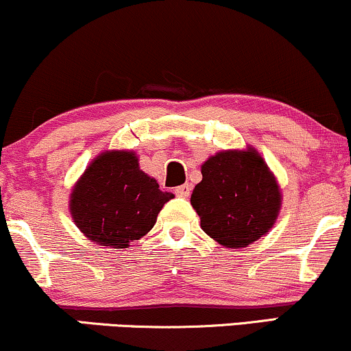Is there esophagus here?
<instances>
[{"mask_svg":"<svg viewBox=\"0 0 351 351\" xmlns=\"http://www.w3.org/2000/svg\"><path fill=\"white\" fill-rule=\"evenodd\" d=\"M175 194L180 197H188L191 194V186L189 184H181V186L175 188Z\"/></svg>","mask_w":351,"mask_h":351,"instance_id":"obj_1","label":"esophagus"}]
</instances>
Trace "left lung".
<instances>
[{
  "label": "left lung",
  "mask_w": 351,
  "mask_h": 351,
  "mask_svg": "<svg viewBox=\"0 0 351 351\" xmlns=\"http://www.w3.org/2000/svg\"><path fill=\"white\" fill-rule=\"evenodd\" d=\"M191 204L210 239L230 248L247 247L271 229L281 194L255 150L221 152L201 168Z\"/></svg>",
  "instance_id": "left-lung-1"
}]
</instances>
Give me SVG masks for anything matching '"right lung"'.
Listing matches in <instances>:
<instances>
[{"mask_svg":"<svg viewBox=\"0 0 351 351\" xmlns=\"http://www.w3.org/2000/svg\"><path fill=\"white\" fill-rule=\"evenodd\" d=\"M173 194L138 168L132 152H106L93 162L71 193L70 210L93 242L125 248L155 226Z\"/></svg>","mask_w":351,"mask_h":351,"instance_id":"obj_1","label":"right lung"}]
</instances>
